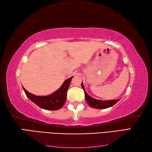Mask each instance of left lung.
I'll list each match as a JSON object with an SVG mask.
<instances>
[{
	"mask_svg": "<svg viewBox=\"0 0 152 152\" xmlns=\"http://www.w3.org/2000/svg\"><path fill=\"white\" fill-rule=\"evenodd\" d=\"M82 88L83 89V91H84L85 99L86 100L87 102H88V104L92 108H97V109L107 108L109 107H111L112 106H114L115 103H117L119 101V99L110 100V101H101V100L93 99L86 93L84 86L83 85V83H82Z\"/></svg>",
	"mask_w": 152,
	"mask_h": 152,
	"instance_id": "8db88e82",
	"label": "left lung"
}]
</instances>
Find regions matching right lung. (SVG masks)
<instances>
[{"label":"right lung","mask_w":152,"mask_h":152,"mask_svg":"<svg viewBox=\"0 0 152 152\" xmlns=\"http://www.w3.org/2000/svg\"><path fill=\"white\" fill-rule=\"evenodd\" d=\"M72 77L66 80L59 89L48 96L34 95L22 87L27 97L39 107L49 110H57L62 107L66 101L67 90Z\"/></svg>","instance_id":"right-lung-1"}]
</instances>
